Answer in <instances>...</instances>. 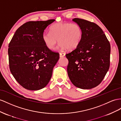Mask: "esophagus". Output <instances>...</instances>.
<instances>
[{
  "label": "esophagus",
  "instance_id": "obj_1",
  "mask_svg": "<svg viewBox=\"0 0 121 121\" xmlns=\"http://www.w3.org/2000/svg\"><path fill=\"white\" fill-rule=\"evenodd\" d=\"M65 54L64 53H62V52H60V57H63L65 56Z\"/></svg>",
  "mask_w": 121,
  "mask_h": 121
}]
</instances>
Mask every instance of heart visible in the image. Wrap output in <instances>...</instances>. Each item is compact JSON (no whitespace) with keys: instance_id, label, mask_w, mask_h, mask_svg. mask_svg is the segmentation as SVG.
Masks as SVG:
<instances>
[{"instance_id":"heart-1","label":"heart","mask_w":121,"mask_h":121,"mask_svg":"<svg viewBox=\"0 0 121 121\" xmlns=\"http://www.w3.org/2000/svg\"><path fill=\"white\" fill-rule=\"evenodd\" d=\"M82 36V29L78 24L60 22L53 24L49 32L43 33L42 38L46 48L51 50L55 49L58 41L61 49L72 50L79 45Z\"/></svg>"}]
</instances>
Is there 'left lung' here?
<instances>
[{
  "label": "left lung",
  "mask_w": 121,
  "mask_h": 121,
  "mask_svg": "<svg viewBox=\"0 0 121 121\" xmlns=\"http://www.w3.org/2000/svg\"><path fill=\"white\" fill-rule=\"evenodd\" d=\"M73 20L81 27L83 36L79 45L66 54L68 75L76 87L91 89L100 84L109 69L110 44L97 24L77 18Z\"/></svg>",
  "instance_id": "obj_1"
}]
</instances>
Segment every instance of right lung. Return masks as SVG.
Returning a JSON list of instances; mask_svg holds the SVG:
<instances>
[{"label": "right lung", "instance_id": "right-lung-1", "mask_svg": "<svg viewBox=\"0 0 121 121\" xmlns=\"http://www.w3.org/2000/svg\"><path fill=\"white\" fill-rule=\"evenodd\" d=\"M55 19L29 21L18 28L9 44L10 69L24 88L37 91L47 85L59 53L46 48L42 35Z\"/></svg>", "mask_w": 121, "mask_h": 121}]
</instances>
